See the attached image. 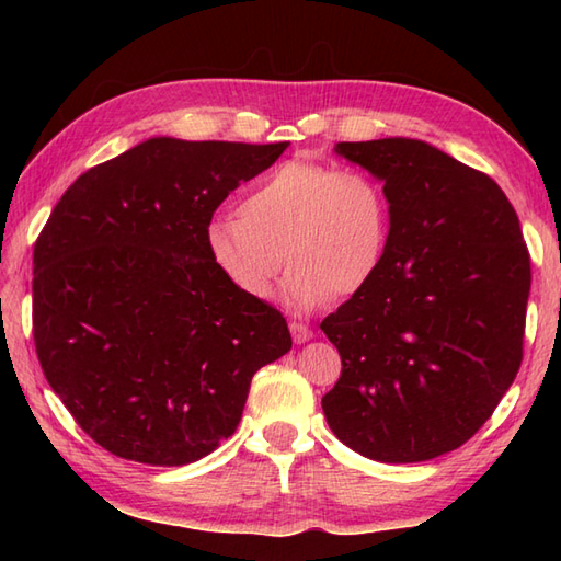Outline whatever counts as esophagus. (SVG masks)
Returning a JSON list of instances; mask_svg holds the SVG:
<instances>
[{
    "label": "esophagus",
    "instance_id": "1",
    "mask_svg": "<svg viewBox=\"0 0 561 561\" xmlns=\"http://www.w3.org/2000/svg\"><path fill=\"white\" fill-rule=\"evenodd\" d=\"M289 330H291V337H294L296 344H304V342H308V340L313 337L311 328L304 325V323H289Z\"/></svg>",
    "mask_w": 561,
    "mask_h": 561
}]
</instances>
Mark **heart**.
<instances>
[{"label": "heart", "mask_w": 561, "mask_h": 561, "mask_svg": "<svg viewBox=\"0 0 561 561\" xmlns=\"http://www.w3.org/2000/svg\"><path fill=\"white\" fill-rule=\"evenodd\" d=\"M388 241L386 187L362 169L313 161L274 165L250 183L238 217L221 214L205 229L211 265L248 299H267L287 260L282 299L296 313L368 287Z\"/></svg>", "instance_id": "obj_1"}]
</instances>
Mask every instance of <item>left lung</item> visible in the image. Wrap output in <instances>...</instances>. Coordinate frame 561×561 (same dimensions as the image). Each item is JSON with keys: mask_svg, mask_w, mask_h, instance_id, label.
<instances>
[{"mask_svg": "<svg viewBox=\"0 0 561 561\" xmlns=\"http://www.w3.org/2000/svg\"><path fill=\"white\" fill-rule=\"evenodd\" d=\"M335 153L383 181L390 241L368 287L320 323L342 356L325 420L371 460H432L478 432L514 383L528 248L502 187L426 141H340Z\"/></svg>", "mask_w": 561, "mask_h": 561, "instance_id": "left-lung-1", "label": "left lung"}]
</instances>
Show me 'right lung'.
<instances>
[{
	"label": "right lung",
	"mask_w": 561,
	"mask_h": 561,
	"mask_svg": "<svg viewBox=\"0 0 561 561\" xmlns=\"http://www.w3.org/2000/svg\"><path fill=\"white\" fill-rule=\"evenodd\" d=\"M287 141L151 137L67 187L33 248L47 383L113 456L178 468L229 438L250 380L291 350L277 308L211 265L205 229Z\"/></svg>",
	"instance_id": "right-lung-1"
}]
</instances>
